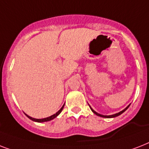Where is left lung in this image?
<instances>
[{
	"label": "left lung",
	"instance_id": "left-lung-1",
	"mask_svg": "<svg viewBox=\"0 0 149 149\" xmlns=\"http://www.w3.org/2000/svg\"><path fill=\"white\" fill-rule=\"evenodd\" d=\"M89 106H90V105H89ZM129 106H130V104L129 105H128V106L127 107H126V108L125 109H124V110H123V111H120V112H118V113H114V114H112V115H103V114H100V113H97V112H96L95 111H94V110H93V109L91 108V107L90 106V107H91V111H93V113H95L96 115H97V116H100V117H102V118H115V117H118V116H119V115H120V114H121V113H124V112H125V111H126V110H127V108H128V107H129Z\"/></svg>",
	"mask_w": 149,
	"mask_h": 149
}]
</instances>
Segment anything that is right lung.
Returning a JSON list of instances; mask_svg holds the SVG:
<instances>
[{
	"label": "right lung",
	"mask_w": 149,
	"mask_h": 149,
	"mask_svg": "<svg viewBox=\"0 0 149 149\" xmlns=\"http://www.w3.org/2000/svg\"><path fill=\"white\" fill-rule=\"evenodd\" d=\"M65 105V104H64ZM64 105H63L62 107H61V109L59 110V111H58V112H56L55 114H53V115H52L50 116V117H48V118H42V119H36V118H31V117H30V116H29L28 114H26L25 113V115L28 117V118H29V119H31V120H33V121H36V122H45V121H49V120H52V119H54L55 118H56L57 116L59 114V113L62 112V111H63V107H64Z\"/></svg>",
	"instance_id": "right-lung-1"
}]
</instances>
